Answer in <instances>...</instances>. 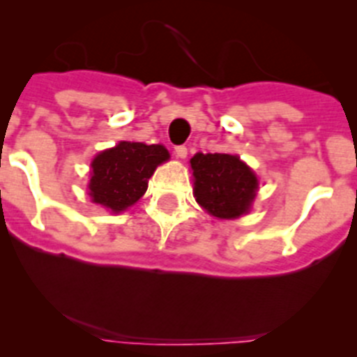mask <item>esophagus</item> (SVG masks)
<instances>
[{
    "label": "esophagus",
    "instance_id": "1",
    "mask_svg": "<svg viewBox=\"0 0 357 357\" xmlns=\"http://www.w3.org/2000/svg\"><path fill=\"white\" fill-rule=\"evenodd\" d=\"M174 153H176V157L178 158H186V155H188V149H186V146H176L174 149Z\"/></svg>",
    "mask_w": 357,
    "mask_h": 357
}]
</instances>
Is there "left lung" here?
Segmentation results:
<instances>
[{
	"instance_id": "obj_1",
	"label": "left lung",
	"mask_w": 357,
	"mask_h": 357,
	"mask_svg": "<svg viewBox=\"0 0 357 357\" xmlns=\"http://www.w3.org/2000/svg\"><path fill=\"white\" fill-rule=\"evenodd\" d=\"M193 195L200 207L219 219H236L250 211L259 181L245 162L229 153H197L190 160Z\"/></svg>"
}]
</instances>
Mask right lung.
<instances>
[{"label": "right lung", "instance_id": "right-lung-1", "mask_svg": "<svg viewBox=\"0 0 357 357\" xmlns=\"http://www.w3.org/2000/svg\"><path fill=\"white\" fill-rule=\"evenodd\" d=\"M165 160H169L165 146L119 142L93 158L89 197L115 214L126 211L142 199L149 179Z\"/></svg>", "mask_w": 357, "mask_h": 357}]
</instances>
